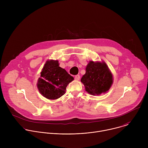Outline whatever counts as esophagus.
<instances>
[{
	"label": "esophagus",
	"instance_id": "1",
	"mask_svg": "<svg viewBox=\"0 0 148 148\" xmlns=\"http://www.w3.org/2000/svg\"><path fill=\"white\" fill-rule=\"evenodd\" d=\"M79 78H80V76L79 75H76L75 76V80H79Z\"/></svg>",
	"mask_w": 148,
	"mask_h": 148
}]
</instances>
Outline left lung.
<instances>
[{
  "label": "left lung",
  "mask_w": 148,
  "mask_h": 148,
  "mask_svg": "<svg viewBox=\"0 0 148 148\" xmlns=\"http://www.w3.org/2000/svg\"><path fill=\"white\" fill-rule=\"evenodd\" d=\"M86 71L81 81L88 93L92 95H99L110 90L113 83V77L105 62L90 61Z\"/></svg>",
  "instance_id": "obj_1"
}]
</instances>
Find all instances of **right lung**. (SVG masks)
<instances>
[{
	"label": "right lung",
	"mask_w": 148,
	"mask_h": 148,
	"mask_svg": "<svg viewBox=\"0 0 148 148\" xmlns=\"http://www.w3.org/2000/svg\"><path fill=\"white\" fill-rule=\"evenodd\" d=\"M37 86L40 93L49 99H56L66 93L74 78L59 66L58 60H47L42 69Z\"/></svg>",
	"instance_id": "add662e5"
}]
</instances>
